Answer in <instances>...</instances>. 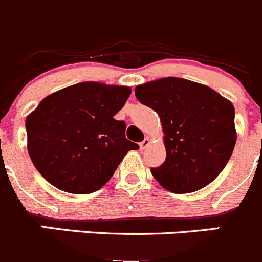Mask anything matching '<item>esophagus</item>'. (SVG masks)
<instances>
[{
  "instance_id": "obj_1",
  "label": "esophagus",
  "mask_w": 262,
  "mask_h": 262,
  "mask_svg": "<svg viewBox=\"0 0 262 262\" xmlns=\"http://www.w3.org/2000/svg\"><path fill=\"white\" fill-rule=\"evenodd\" d=\"M149 144H150V140H149V139H148V138H145V139H144V140L140 143V149H141V150L145 149V148H147L148 145H149Z\"/></svg>"
}]
</instances>
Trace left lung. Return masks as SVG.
Returning <instances> with one entry per match:
<instances>
[{"mask_svg": "<svg viewBox=\"0 0 262 262\" xmlns=\"http://www.w3.org/2000/svg\"><path fill=\"white\" fill-rule=\"evenodd\" d=\"M135 96L160 115L164 127L166 158L150 169L156 181L174 193L212 183L236 143L234 105L212 88L181 78L141 84Z\"/></svg>", "mask_w": 262, "mask_h": 262, "instance_id": "obj_1", "label": "left lung"}]
</instances>
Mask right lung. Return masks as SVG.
I'll return each instance as SVG.
<instances>
[{"label": "right lung", "mask_w": 262, "mask_h": 262, "mask_svg": "<svg viewBox=\"0 0 262 262\" xmlns=\"http://www.w3.org/2000/svg\"><path fill=\"white\" fill-rule=\"evenodd\" d=\"M131 90L95 81L45 97L26 119L28 153L37 171L69 193H91L113 177L128 150L126 123L114 119Z\"/></svg>", "instance_id": "right-lung-1"}]
</instances>
